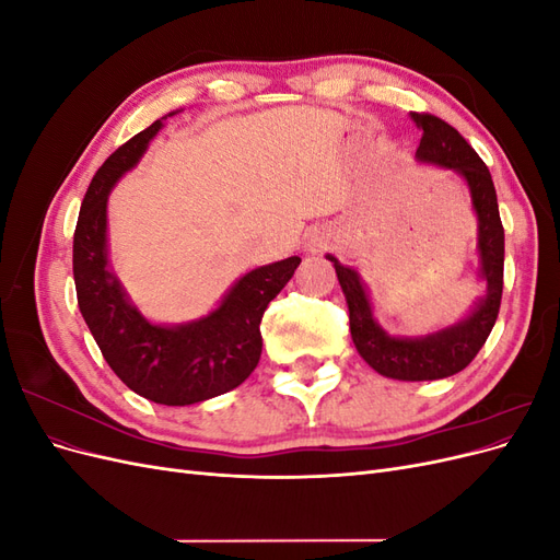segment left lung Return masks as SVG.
<instances>
[{
  "label": "left lung",
  "instance_id": "8db88e82",
  "mask_svg": "<svg viewBox=\"0 0 560 560\" xmlns=\"http://www.w3.org/2000/svg\"><path fill=\"white\" fill-rule=\"evenodd\" d=\"M411 118L422 130L416 156L420 161L451 167L469 184L471 206L479 217L481 276L488 282L486 296L460 325L425 338H393L376 325L374 315H371L369 299L358 273L338 264L334 257H329V261H334L338 282H341L346 294L350 334L364 362L387 378L436 381L457 374L477 358L495 325L504 284V229L500 222L493 179H490L488 167L477 151L444 118L428 112H413Z\"/></svg>",
  "mask_w": 560,
  "mask_h": 560
}]
</instances>
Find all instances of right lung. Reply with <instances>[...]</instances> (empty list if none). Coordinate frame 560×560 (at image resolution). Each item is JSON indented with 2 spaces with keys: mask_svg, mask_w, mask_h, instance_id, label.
Returning <instances> with one entry per match:
<instances>
[{
  "mask_svg": "<svg viewBox=\"0 0 560 560\" xmlns=\"http://www.w3.org/2000/svg\"><path fill=\"white\" fill-rule=\"evenodd\" d=\"M161 126L154 121L100 165L81 202L72 264L79 311L114 374L144 399L186 406L224 395L252 374L261 358L264 311L301 259L252 270L235 282L222 306L191 325H149L107 270V194L140 161Z\"/></svg>",
  "mask_w": 560,
  "mask_h": 560,
  "instance_id": "right-lung-1",
  "label": "right lung"
}]
</instances>
